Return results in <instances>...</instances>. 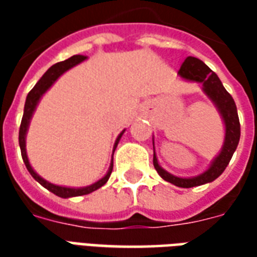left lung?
<instances>
[{
    "label": "left lung",
    "mask_w": 257,
    "mask_h": 257,
    "mask_svg": "<svg viewBox=\"0 0 257 257\" xmlns=\"http://www.w3.org/2000/svg\"><path fill=\"white\" fill-rule=\"evenodd\" d=\"M179 74L183 78L190 79V81H197V82L202 84L205 93L215 101V104L219 108L221 117L224 119V123H226V139H224V146L221 149L220 154L216 157L209 169L199 176L189 179L173 176L158 165L157 157L154 154V160H153L154 168L164 180H167V182L175 184L178 187L190 189V187H195V186L213 182L215 179L219 178L221 173L224 172L234 151L237 149L239 136H241V126H239V118H238L237 106L234 103V99L224 89V86L221 84L219 77L216 75V73H213L202 60L193 58V56L186 58L183 64L180 66Z\"/></svg>",
    "instance_id": "obj_1"
}]
</instances>
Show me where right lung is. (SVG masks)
<instances>
[{
	"label": "right lung",
	"mask_w": 257,
	"mask_h": 257,
	"mask_svg": "<svg viewBox=\"0 0 257 257\" xmlns=\"http://www.w3.org/2000/svg\"><path fill=\"white\" fill-rule=\"evenodd\" d=\"M85 59H86V56H82V55H74V56H71V58L67 59V60L59 62V63L53 64L52 67L48 68L47 73L42 75L41 78H40V81L36 84V86H34V88L29 92V95H27V99H26L25 104V112H23V118H22V123H20L19 129L20 151H22V158H23V162H25L27 171L30 172L31 176L36 179L38 183L42 184L45 189H48L49 191H52L53 194H56L58 197H62V198L85 195V194H89L92 193V191H95V190L100 189L103 184H106V182L108 180V178H110V175H111L112 164L111 167H110V169H108V172H107L106 176L101 179V180H99V182H96L95 184L89 186V187H84V189H70V187H60V186H55V184L52 183H48L47 180H44L42 178H40V176L33 171V168L30 167V162H29V158H27V154H26V132H27V128H29V122H30L31 115H33V112L36 110L37 103L41 99V96L49 89V86H51V85L64 73V71H67L68 68L74 67L75 64L81 63ZM122 134L123 132H121L119 136L117 138V142H115V146H114V150H115V147H117L118 142L121 139Z\"/></svg>",
	"instance_id": "right-lung-1"
}]
</instances>
